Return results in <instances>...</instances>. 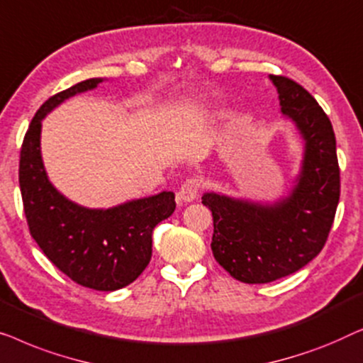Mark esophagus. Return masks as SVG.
Here are the masks:
<instances>
[{
    "instance_id": "obj_1",
    "label": "esophagus",
    "mask_w": 363,
    "mask_h": 363,
    "mask_svg": "<svg viewBox=\"0 0 363 363\" xmlns=\"http://www.w3.org/2000/svg\"><path fill=\"white\" fill-rule=\"evenodd\" d=\"M199 191H201V181L196 179V177H191V179H187L182 184L179 192H177V202H192L197 197Z\"/></svg>"
}]
</instances>
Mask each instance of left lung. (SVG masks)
I'll use <instances>...</instances> for the list:
<instances>
[{"label":"left lung","instance_id":"8db88e82","mask_svg":"<svg viewBox=\"0 0 363 363\" xmlns=\"http://www.w3.org/2000/svg\"><path fill=\"white\" fill-rule=\"evenodd\" d=\"M284 116L304 140L296 186L274 203H258L206 192L212 211V252L218 264L242 283H272L306 267L319 255L334 223L340 197L335 135L329 116L304 86L269 75Z\"/></svg>","mask_w":363,"mask_h":363}]
</instances>
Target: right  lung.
Returning <instances> with one entry per match:
<instances>
[{
	"instance_id": "right-lung-1",
	"label": "right lung",
	"mask_w": 363,
	"mask_h": 363,
	"mask_svg": "<svg viewBox=\"0 0 363 363\" xmlns=\"http://www.w3.org/2000/svg\"><path fill=\"white\" fill-rule=\"evenodd\" d=\"M89 79L45 100L24 136L19 187L29 232L60 272L85 288L116 291L145 272L152 253V230L174 212L172 192L136 199L111 208H86L50 184L40 156L43 118L70 96L95 89Z\"/></svg>"
}]
</instances>
